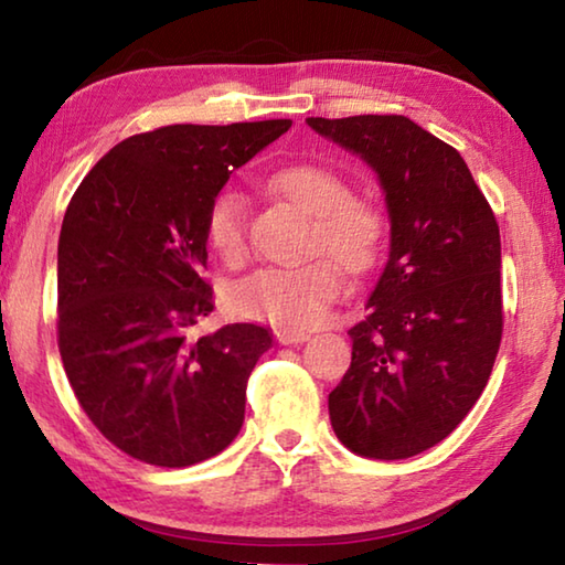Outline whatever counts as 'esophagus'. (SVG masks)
Here are the masks:
<instances>
[{"label":"esophagus","instance_id":"esophagus-1","mask_svg":"<svg viewBox=\"0 0 565 565\" xmlns=\"http://www.w3.org/2000/svg\"><path fill=\"white\" fill-rule=\"evenodd\" d=\"M309 339H311L309 333H303V331H286V329L276 331V341H279V343H303Z\"/></svg>","mask_w":565,"mask_h":565}]
</instances>
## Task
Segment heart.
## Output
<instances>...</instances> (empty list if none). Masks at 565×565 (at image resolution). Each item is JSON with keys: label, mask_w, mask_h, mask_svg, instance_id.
Wrapping results in <instances>:
<instances>
[{"label": "heart", "mask_w": 565, "mask_h": 565, "mask_svg": "<svg viewBox=\"0 0 565 565\" xmlns=\"http://www.w3.org/2000/svg\"><path fill=\"white\" fill-rule=\"evenodd\" d=\"M269 186L311 216L306 238L311 254L331 256L349 274L376 264L386 242V216L371 199L349 194L337 171L303 161L274 171ZM204 236L222 262L236 266L246 259V204L236 191H218L209 202ZM332 263L319 256L299 266H264L232 286L228 306L238 317L286 331L319 327L341 294V274Z\"/></svg>", "instance_id": "1"}]
</instances>
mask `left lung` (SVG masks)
I'll use <instances>...</instances> for the list:
<instances>
[{"instance_id":"1","label":"left lung","mask_w":565,"mask_h":565,"mask_svg":"<svg viewBox=\"0 0 565 565\" xmlns=\"http://www.w3.org/2000/svg\"><path fill=\"white\" fill-rule=\"evenodd\" d=\"M306 121L374 167L391 216L388 262L329 394L333 434L366 458L416 456L489 384L503 333L499 224L461 154L408 117Z\"/></svg>"}]
</instances>
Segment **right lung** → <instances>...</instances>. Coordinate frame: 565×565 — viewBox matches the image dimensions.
<instances>
[{
	"label": "right lung",
	"mask_w": 565,
	"mask_h": 565,
	"mask_svg": "<svg viewBox=\"0 0 565 565\" xmlns=\"http://www.w3.org/2000/svg\"><path fill=\"white\" fill-rule=\"evenodd\" d=\"M291 119L171 124L109 149L74 191L56 252V343L102 436L137 461L184 468L234 441L271 333L214 311L206 206Z\"/></svg>",
	"instance_id": "add662e5"
}]
</instances>
